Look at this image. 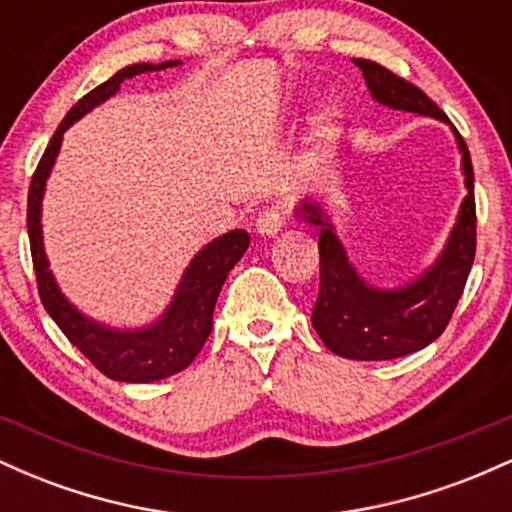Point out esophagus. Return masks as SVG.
Listing matches in <instances>:
<instances>
[{"label":"esophagus","mask_w":512,"mask_h":512,"mask_svg":"<svg viewBox=\"0 0 512 512\" xmlns=\"http://www.w3.org/2000/svg\"><path fill=\"white\" fill-rule=\"evenodd\" d=\"M255 226H257V233H262V236H276V233L281 231V226H284V209L267 207L264 211H260Z\"/></svg>","instance_id":"esophagus-1"}]
</instances>
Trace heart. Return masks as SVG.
Instances as JSON below:
<instances>
[{
  "label": "heart",
  "instance_id": "obj_1",
  "mask_svg": "<svg viewBox=\"0 0 512 512\" xmlns=\"http://www.w3.org/2000/svg\"><path fill=\"white\" fill-rule=\"evenodd\" d=\"M339 134V113L334 108L322 110L320 117H317V139H320L322 146L334 142V137Z\"/></svg>",
  "mask_w": 512,
  "mask_h": 512
}]
</instances>
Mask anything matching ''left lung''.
I'll return each instance as SVG.
<instances>
[{"instance_id":"1","label":"left lung","mask_w":512,"mask_h":512,"mask_svg":"<svg viewBox=\"0 0 512 512\" xmlns=\"http://www.w3.org/2000/svg\"><path fill=\"white\" fill-rule=\"evenodd\" d=\"M354 64L363 72L370 96L380 105L431 115L452 125L448 115L419 86L378 62L354 60ZM452 132L462 154L467 197L438 260L407 286L387 291L366 284L346 257L344 245L320 204L305 199L296 209L303 221L313 223L320 236V293L313 305V327L332 354L351 361H390L421 351L448 327L477 252L472 158L460 132L455 127Z\"/></svg>"}]
</instances>
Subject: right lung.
<instances>
[{
	"mask_svg": "<svg viewBox=\"0 0 512 512\" xmlns=\"http://www.w3.org/2000/svg\"><path fill=\"white\" fill-rule=\"evenodd\" d=\"M178 64V60L161 64H129V67L110 76L108 81H103L101 86L88 91L69 110L60 127H57V132L52 134L48 149H45L33 173L31 190H28V240H31V257L35 279H38L40 301H43L52 320L57 322V327L64 332V337L103 375H108L110 380H120V383H154V380L180 373L195 361V356L202 351L211 332V317H214V305L223 281H226L228 272L236 267L240 257L245 255L250 236L243 228H236V231H228L221 238L211 240L187 264L178 289H175L173 301L154 325L142 327V330H115V327L101 325V322L79 313L62 296L60 286H57L55 276L50 272L48 255H45L43 248V226H40L45 182H48L55 158L60 154L64 132L79 117H84L88 110L115 96L125 79H132V76L144 72H161V69L178 67Z\"/></svg>",
	"mask_w": 512,
	"mask_h": 512,
	"instance_id": "obj_1",
	"label": "right lung"
}]
</instances>
